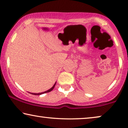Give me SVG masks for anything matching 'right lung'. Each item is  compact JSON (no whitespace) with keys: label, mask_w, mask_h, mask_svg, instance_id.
<instances>
[{"label":"right lung","mask_w":128,"mask_h":128,"mask_svg":"<svg viewBox=\"0 0 128 128\" xmlns=\"http://www.w3.org/2000/svg\"><path fill=\"white\" fill-rule=\"evenodd\" d=\"M55 84H56V83L54 84V85L53 86V87H52V88L49 89L48 90L46 91V92H40V93H31V92H30V94H33V95H41V94H44V93H46V92H51V91L54 88V87H55Z\"/></svg>","instance_id":"1"}]
</instances>
